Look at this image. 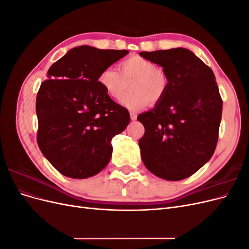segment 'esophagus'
I'll return each instance as SVG.
<instances>
[{
  "mask_svg": "<svg viewBox=\"0 0 249 249\" xmlns=\"http://www.w3.org/2000/svg\"><path fill=\"white\" fill-rule=\"evenodd\" d=\"M130 116H131V119L133 120V122H134V120L137 119V114H136V113L131 112V113H130Z\"/></svg>",
  "mask_w": 249,
  "mask_h": 249,
  "instance_id": "1",
  "label": "esophagus"
}]
</instances>
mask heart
Instances as JSON below:
<instances>
[{
	"label": "heart",
	"instance_id": "b5f03b06",
	"mask_svg": "<svg viewBox=\"0 0 249 249\" xmlns=\"http://www.w3.org/2000/svg\"><path fill=\"white\" fill-rule=\"evenodd\" d=\"M99 84L108 96L117 100L131 84V91L119 101L123 107L136 111L148 103L159 102L166 92L168 81L153 61L141 56H132L120 63V71L109 66L99 74Z\"/></svg>",
	"mask_w": 249,
	"mask_h": 249
}]
</instances>
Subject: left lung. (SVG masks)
I'll return each instance as SVG.
<instances>
[{
  "instance_id": "8db88e82",
  "label": "left lung",
  "mask_w": 249,
  "mask_h": 249,
  "mask_svg": "<svg viewBox=\"0 0 249 249\" xmlns=\"http://www.w3.org/2000/svg\"><path fill=\"white\" fill-rule=\"evenodd\" d=\"M163 67L168 85L155 107L137 119L145 133L141 159L155 176L180 180L213 156L221 122L222 100L213 71L184 48L141 52Z\"/></svg>"
}]
</instances>
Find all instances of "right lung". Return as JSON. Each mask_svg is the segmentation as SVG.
I'll list each match as a JSON object with an SVG mask.
<instances>
[{"instance_id":"add662e5","label":"right lung","mask_w":249,"mask_h":249,"mask_svg":"<svg viewBox=\"0 0 249 249\" xmlns=\"http://www.w3.org/2000/svg\"><path fill=\"white\" fill-rule=\"evenodd\" d=\"M127 54L126 50L81 46L49 69L36 97L37 143L63 176L87 178L108 165L111 140L129 124L130 114L111 100L97 79Z\"/></svg>"}]
</instances>
